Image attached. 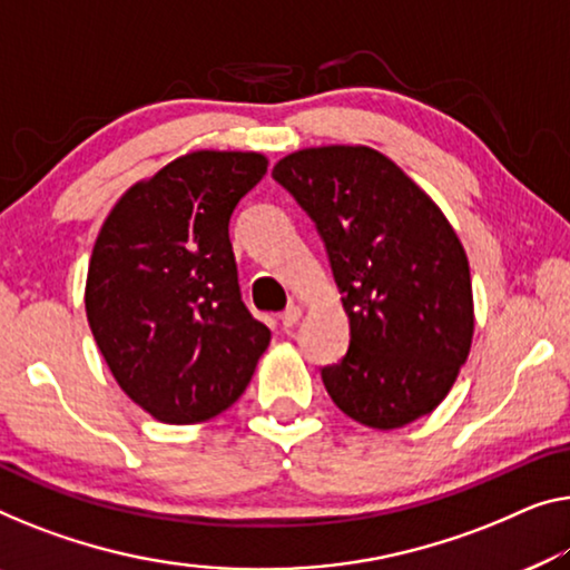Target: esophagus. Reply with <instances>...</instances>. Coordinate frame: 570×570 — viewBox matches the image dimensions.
<instances>
[{
	"label": "esophagus",
	"mask_w": 570,
	"mask_h": 570,
	"mask_svg": "<svg viewBox=\"0 0 570 570\" xmlns=\"http://www.w3.org/2000/svg\"><path fill=\"white\" fill-rule=\"evenodd\" d=\"M299 317H302V309L296 307V304H292V307H286L282 314H278V320H282V327H284V330L294 327L296 322H299Z\"/></svg>",
	"instance_id": "esophagus-1"
}]
</instances>
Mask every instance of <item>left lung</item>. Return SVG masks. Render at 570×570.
Wrapping results in <instances>:
<instances>
[{"label":"left lung","mask_w":570,"mask_h":570,"mask_svg":"<svg viewBox=\"0 0 570 570\" xmlns=\"http://www.w3.org/2000/svg\"><path fill=\"white\" fill-rule=\"evenodd\" d=\"M278 184L325 243L351 345L322 368L337 410L376 430L430 414L469 358V258L438 204L379 150L307 148L278 160Z\"/></svg>","instance_id":"8db88e82"}]
</instances>
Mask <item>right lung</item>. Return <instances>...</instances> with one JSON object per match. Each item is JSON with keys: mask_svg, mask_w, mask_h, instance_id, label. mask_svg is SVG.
Segmentation results:
<instances>
[{"mask_svg": "<svg viewBox=\"0 0 570 570\" xmlns=\"http://www.w3.org/2000/svg\"><path fill=\"white\" fill-rule=\"evenodd\" d=\"M261 153L197 150L135 184L91 250L87 320L122 392L168 424L217 417L250 384L271 330L245 307L230 217Z\"/></svg>", "mask_w": 570, "mask_h": 570, "instance_id": "add662e5", "label": "right lung"}]
</instances>
